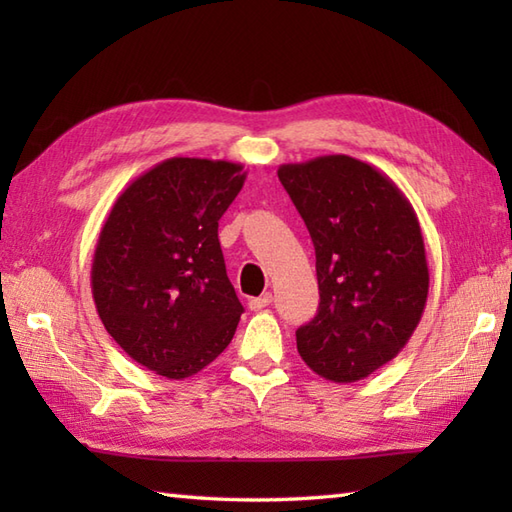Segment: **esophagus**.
<instances>
[{"label":"esophagus","instance_id":"obj_1","mask_svg":"<svg viewBox=\"0 0 512 512\" xmlns=\"http://www.w3.org/2000/svg\"><path fill=\"white\" fill-rule=\"evenodd\" d=\"M270 303H273V295H270V292H266V295H262V297H253L248 301V308L250 310H262V308H266V306H270Z\"/></svg>","mask_w":512,"mask_h":512}]
</instances>
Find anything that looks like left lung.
Listing matches in <instances>:
<instances>
[{"label":"left lung","mask_w":512,"mask_h":512,"mask_svg":"<svg viewBox=\"0 0 512 512\" xmlns=\"http://www.w3.org/2000/svg\"><path fill=\"white\" fill-rule=\"evenodd\" d=\"M277 176L317 255L321 303L297 350L321 378L356 383L407 345L427 306L418 215L394 180L345 154L290 162Z\"/></svg>","instance_id":"1"}]
</instances>
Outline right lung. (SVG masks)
Wrapping results in <instances>:
<instances>
[{
    "label": "right lung",
    "mask_w": 512,
    "mask_h": 512,
    "mask_svg": "<svg viewBox=\"0 0 512 512\" xmlns=\"http://www.w3.org/2000/svg\"><path fill=\"white\" fill-rule=\"evenodd\" d=\"M237 162L169 158L127 184L96 239L92 297L136 363L182 380L231 343L242 317L217 222L244 187Z\"/></svg>",
    "instance_id": "right-lung-1"
}]
</instances>
